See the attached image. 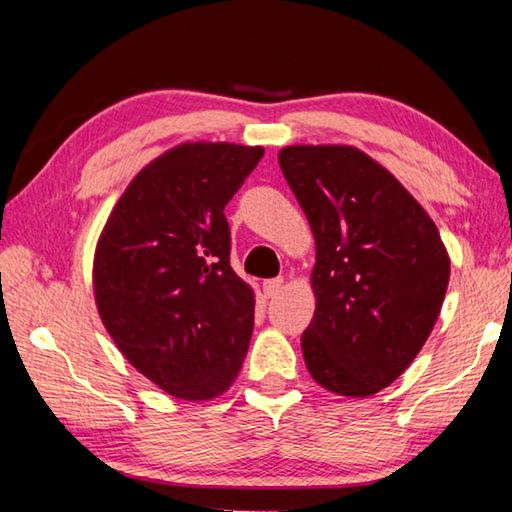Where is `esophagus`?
<instances>
[{
    "mask_svg": "<svg viewBox=\"0 0 512 512\" xmlns=\"http://www.w3.org/2000/svg\"><path fill=\"white\" fill-rule=\"evenodd\" d=\"M284 287V277H273V280H264V296L266 298H275L277 293Z\"/></svg>",
    "mask_w": 512,
    "mask_h": 512,
    "instance_id": "esophagus-1",
    "label": "esophagus"
}]
</instances>
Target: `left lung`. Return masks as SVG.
Returning <instances> with one entry per match:
<instances>
[{
    "mask_svg": "<svg viewBox=\"0 0 512 512\" xmlns=\"http://www.w3.org/2000/svg\"><path fill=\"white\" fill-rule=\"evenodd\" d=\"M280 169L316 241V311L302 334L325 391L370 397L418 357L443 307L449 253L391 171L350 144H293Z\"/></svg>",
    "mask_w": 512,
    "mask_h": 512,
    "instance_id": "left-lung-1",
    "label": "left lung"
}]
</instances>
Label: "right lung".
<instances>
[{
  "label": "right lung",
  "instance_id": "right-lung-1",
  "mask_svg": "<svg viewBox=\"0 0 512 512\" xmlns=\"http://www.w3.org/2000/svg\"><path fill=\"white\" fill-rule=\"evenodd\" d=\"M262 155V146L176 144L128 183L94 248L103 327L178 400H214L244 366L255 291L230 266L223 207Z\"/></svg>",
  "mask_w": 512,
  "mask_h": 512
}]
</instances>
